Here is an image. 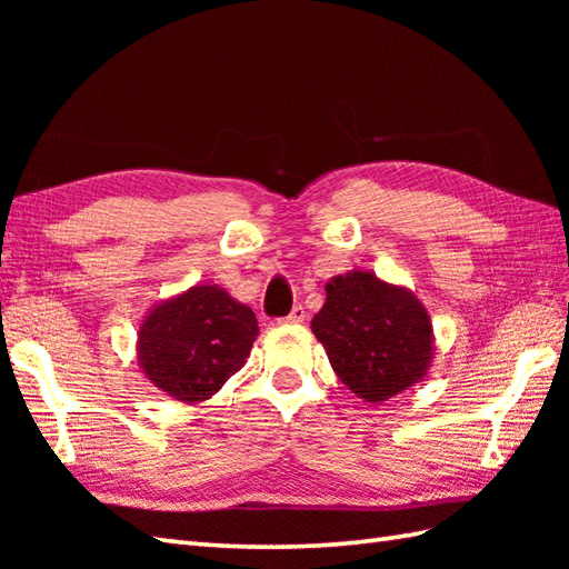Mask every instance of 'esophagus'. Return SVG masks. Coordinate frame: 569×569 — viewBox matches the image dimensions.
<instances>
[{
    "instance_id": "1",
    "label": "esophagus",
    "mask_w": 569,
    "mask_h": 569,
    "mask_svg": "<svg viewBox=\"0 0 569 569\" xmlns=\"http://www.w3.org/2000/svg\"><path fill=\"white\" fill-rule=\"evenodd\" d=\"M308 318V312H306V308L303 306H296L291 312H288V318H283V320H278L281 325H300Z\"/></svg>"
}]
</instances>
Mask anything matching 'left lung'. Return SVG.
Segmentation results:
<instances>
[{"mask_svg": "<svg viewBox=\"0 0 569 569\" xmlns=\"http://www.w3.org/2000/svg\"><path fill=\"white\" fill-rule=\"evenodd\" d=\"M330 365L367 403L389 401L428 377L435 335L428 308L406 286L371 271H347L325 286V306L310 322Z\"/></svg>", "mask_w": 569, "mask_h": 569, "instance_id": "8db88e82", "label": "left lung"}]
</instances>
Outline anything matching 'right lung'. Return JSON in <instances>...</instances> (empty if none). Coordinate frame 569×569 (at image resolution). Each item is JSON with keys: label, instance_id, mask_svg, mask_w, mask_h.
<instances>
[{"label": "right lung", "instance_id": "1", "mask_svg": "<svg viewBox=\"0 0 569 569\" xmlns=\"http://www.w3.org/2000/svg\"><path fill=\"white\" fill-rule=\"evenodd\" d=\"M257 335L249 306L220 286L196 283L147 312L137 332V359L156 389L196 406L247 365Z\"/></svg>", "mask_w": 569, "mask_h": 569}]
</instances>
